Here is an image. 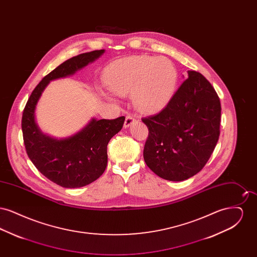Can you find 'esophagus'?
I'll return each instance as SVG.
<instances>
[{
  "mask_svg": "<svg viewBox=\"0 0 257 257\" xmlns=\"http://www.w3.org/2000/svg\"><path fill=\"white\" fill-rule=\"evenodd\" d=\"M139 119H138V117L136 116V115H133V114H128L127 116H126V118H125V122H124V127L125 128H128V127H130L132 124H134L135 122H137Z\"/></svg>",
  "mask_w": 257,
  "mask_h": 257,
  "instance_id": "34e87169",
  "label": "esophagus"
}]
</instances>
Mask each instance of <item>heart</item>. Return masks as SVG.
<instances>
[{
	"label": "heart",
	"mask_w": 257,
	"mask_h": 257,
	"mask_svg": "<svg viewBox=\"0 0 257 257\" xmlns=\"http://www.w3.org/2000/svg\"><path fill=\"white\" fill-rule=\"evenodd\" d=\"M104 78L113 94L132 93L139 110L153 111L163 108L174 94L178 71L166 58L134 56L110 64Z\"/></svg>",
	"instance_id": "heart-1"
}]
</instances>
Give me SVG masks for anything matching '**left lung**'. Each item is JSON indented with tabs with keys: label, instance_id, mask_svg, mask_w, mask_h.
<instances>
[{
	"label": "left lung",
	"instance_id": "left-lung-1",
	"mask_svg": "<svg viewBox=\"0 0 257 257\" xmlns=\"http://www.w3.org/2000/svg\"><path fill=\"white\" fill-rule=\"evenodd\" d=\"M220 102L203 75L188 78L159 113L144 118L149 130L147 167L163 179L183 181L202 170L220 136Z\"/></svg>",
	"mask_w": 257,
	"mask_h": 257
}]
</instances>
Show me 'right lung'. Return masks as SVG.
Masks as SVG:
<instances>
[{"mask_svg": "<svg viewBox=\"0 0 257 257\" xmlns=\"http://www.w3.org/2000/svg\"><path fill=\"white\" fill-rule=\"evenodd\" d=\"M104 53V49L96 50L62 62L37 85L23 111L22 131L29 158L45 177L63 188L84 187L102 175L108 163L107 146L122 129L125 117L100 120L92 117L77 133L59 139L39 128L37 104L51 81L74 75Z\"/></svg>", "mask_w": 257, "mask_h": 257, "instance_id": "right-lung-1", "label": "right lung"}]
</instances>
